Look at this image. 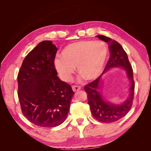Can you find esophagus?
I'll use <instances>...</instances> for the list:
<instances>
[{
  "label": "esophagus",
  "instance_id": "obj_1",
  "mask_svg": "<svg viewBox=\"0 0 151 151\" xmlns=\"http://www.w3.org/2000/svg\"><path fill=\"white\" fill-rule=\"evenodd\" d=\"M72 90L74 91V92H77V91H78L79 90L81 89V87L78 86H72Z\"/></svg>",
  "mask_w": 151,
  "mask_h": 151
}]
</instances>
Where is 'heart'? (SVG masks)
Returning <instances> with one entry per match:
<instances>
[{
	"label": "heart",
	"instance_id": "obj_1",
	"mask_svg": "<svg viewBox=\"0 0 151 151\" xmlns=\"http://www.w3.org/2000/svg\"><path fill=\"white\" fill-rule=\"evenodd\" d=\"M108 55V49L101 41H80L62 50L61 57L54 60V66L61 78L70 81L76 67L77 73L86 81L101 74Z\"/></svg>",
	"mask_w": 151,
	"mask_h": 151
}]
</instances>
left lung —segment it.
Here are the masks:
<instances>
[{
    "label": "left lung",
    "mask_w": 151,
    "mask_h": 151,
    "mask_svg": "<svg viewBox=\"0 0 151 151\" xmlns=\"http://www.w3.org/2000/svg\"><path fill=\"white\" fill-rule=\"evenodd\" d=\"M99 39L109 45L110 57L101 75L84 87L88 93V104L93 117L104 123H112L118 121L129 113L134 99L135 83L133 70L129 60L127 53L122 45L115 40L103 35L96 36ZM112 68H122L126 71L131 82L129 96L125 101L120 104H115L105 100L100 91L101 87L102 74Z\"/></svg>",
    "instance_id": "8db88e82"
}]
</instances>
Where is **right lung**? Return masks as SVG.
<instances>
[{"label":"right lung","instance_id":"obj_1","mask_svg":"<svg viewBox=\"0 0 151 151\" xmlns=\"http://www.w3.org/2000/svg\"><path fill=\"white\" fill-rule=\"evenodd\" d=\"M57 48L43 41L28 54L18 73V98L23 115L33 124L55 127L64 122L74 94L57 76L54 59Z\"/></svg>","mask_w":151,"mask_h":151}]
</instances>
